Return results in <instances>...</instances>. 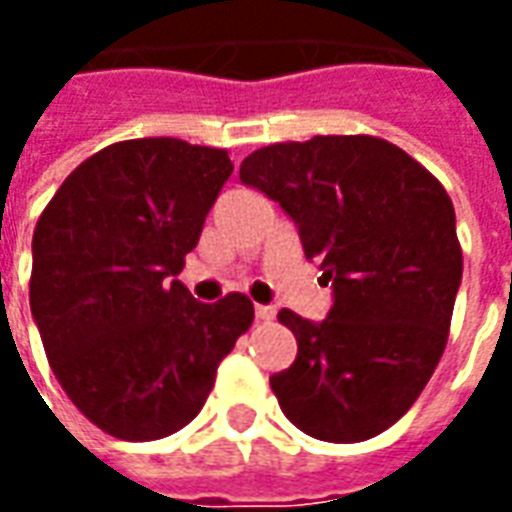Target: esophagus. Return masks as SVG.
Returning <instances> with one entry per match:
<instances>
[{"mask_svg":"<svg viewBox=\"0 0 512 512\" xmlns=\"http://www.w3.org/2000/svg\"><path fill=\"white\" fill-rule=\"evenodd\" d=\"M255 315H257V321H274V307H268V304H257L255 307Z\"/></svg>","mask_w":512,"mask_h":512,"instance_id":"esophagus-1","label":"esophagus"}]
</instances>
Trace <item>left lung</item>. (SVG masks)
<instances>
[{"instance_id":"obj_1","label":"left lung","mask_w":512,"mask_h":512,"mask_svg":"<svg viewBox=\"0 0 512 512\" xmlns=\"http://www.w3.org/2000/svg\"><path fill=\"white\" fill-rule=\"evenodd\" d=\"M241 183L279 202L332 282V310H279L296 362L271 376L285 417L334 444L373 439L439 365L463 257L455 208L428 169L378 136H312L255 150Z\"/></svg>"}]
</instances>
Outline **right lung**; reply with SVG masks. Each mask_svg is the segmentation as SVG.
Returning <instances> with one entry per match:
<instances>
[{
    "label": "right lung",
    "instance_id": "add662e5",
    "mask_svg": "<svg viewBox=\"0 0 512 512\" xmlns=\"http://www.w3.org/2000/svg\"><path fill=\"white\" fill-rule=\"evenodd\" d=\"M230 175L219 147L128 139L73 169L38 219L32 318L65 395L117 439L189 425L252 326L244 293L202 304L178 279Z\"/></svg>",
    "mask_w": 512,
    "mask_h": 512
}]
</instances>
